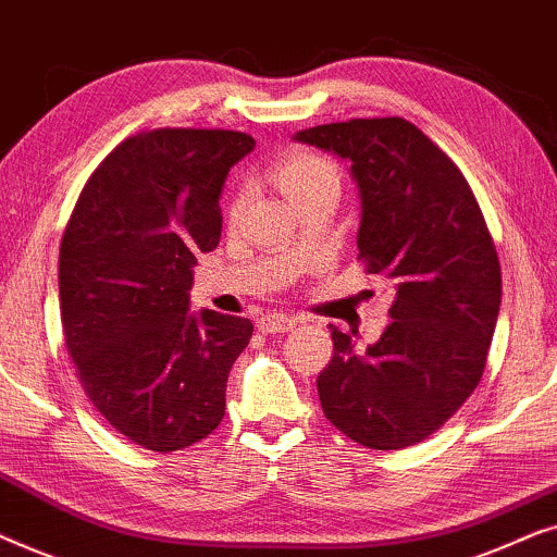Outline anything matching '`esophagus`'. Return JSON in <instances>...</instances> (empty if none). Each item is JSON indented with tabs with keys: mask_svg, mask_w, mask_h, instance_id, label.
<instances>
[{
	"mask_svg": "<svg viewBox=\"0 0 557 557\" xmlns=\"http://www.w3.org/2000/svg\"><path fill=\"white\" fill-rule=\"evenodd\" d=\"M299 324L294 317L281 314V311H271V314H263L258 319V330L265 334H278V332H292L294 326Z\"/></svg>",
	"mask_w": 557,
	"mask_h": 557,
	"instance_id": "esophagus-1",
	"label": "esophagus"
}]
</instances>
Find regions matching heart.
I'll return each mask as SVG.
<instances>
[{
  "instance_id": "b5f03b06",
  "label": "heart",
  "mask_w": 557,
  "mask_h": 557,
  "mask_svg": "<svg viewBox=\"0 0 557 557\" xmlns=\"http://www.w3.org/2000/svg\"><path fill=\"white\" fill-rule=\"evenodd\" d=\"M273 177H276L278 187L292 197V202L304 193H309L311 187L322 185V182H337L339 185L337 164L324 154H317V151L309 149H292L284 157H278L273 162ZM240 202L243 195H235L231 210H238Z\"/></svg>"
}]
</instances>
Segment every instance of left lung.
I'll return each instance as SVG.
<instances>
[{"instance_id": "8db88e82", "label": "left lung", "mask_w": 557, "mask_h": 557, "mask_svg": "<svg viewBox=\"0 0 557 557\" xmlns=\"http://www.w3.org/2000/svg\"><path fill=\"white\" fill-rule=\"evenodd\" d=\"M296 139L352 162L357 258L395 284L393 322L362 355L330 326L334 355L317 377L326 421L377 451L421 444L474 393L497 326L502 271L482 208L446 151L400 116Z\"/></svg>"}]
</instances>
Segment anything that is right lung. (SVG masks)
Segmentation results:
<instances>
[{
    "mask_svg": "<svg viewBox=\"0 0 557 557\" xmlns=\"http://www.w3.org/2000/svg\"><path fill=\"white\" fill-rule=\"evenodd\" d=\"M256 147L227 128H151L96 166L60 243V317L75 377L132 444L170 454L225 416L246 317L189 314L195 253L220 243V193Z\"/></svg>",
    "mask_w": 557,
    "mask_h": 557,
    "instance_id": "obj_1",
    "label": "right lung"
}]
</instances>
